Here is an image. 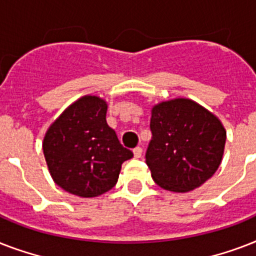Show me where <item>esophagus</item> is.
<instances>
[{"mask_svg": "<svg viewBox=\"0 0 256 256\" xmlns=\"http://www.w3.org/2000/svg\"><path fill=\"white\" fill-rule=\"evenodd\" d=\"M132 152H134V156H136V158H140V156H142V148L138 146V148H136L132 150Z\"/></svg>", "mask_w": 256, "mask_h": 256, "instance_id": "1", "label": "esophagus"}]
</instances>
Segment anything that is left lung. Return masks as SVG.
<instances>
[{"instance_id": "obj_1", "label": "left lung", "mask_w": 256, "mask_h": 256, "mask_svg": "<svg viewBox=\"0 0 256 256\" xmlns=\"http://www.w3.org/2000/svg\"><path fill=\"white\" fill-rule=\"evenodd\" d=\"M146 164L164 190L188 192L210 179L222 162L226 130L194 100L175 98L152 110Z\"/></svg>"}]
</instances>
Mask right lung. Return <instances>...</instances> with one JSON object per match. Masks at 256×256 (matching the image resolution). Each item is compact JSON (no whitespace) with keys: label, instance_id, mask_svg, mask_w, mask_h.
<instances>
[{"label":"right lung","instance_id":"add662e5","mask_svg":"<svg viewBox=\"0 0 256 256\" xmlns=\"http://www.w3.org/2000/svg\"><path fill=\"white\" fill-rule=\"evenodd\" d=\"M106 112L102 98L85 96L46 132L42 148L50 175L70 194L92 198L112 190L122 164L132 156L106 122Z\"/></svg>","mask_w":256,"mask_h":256}]
</instances>
